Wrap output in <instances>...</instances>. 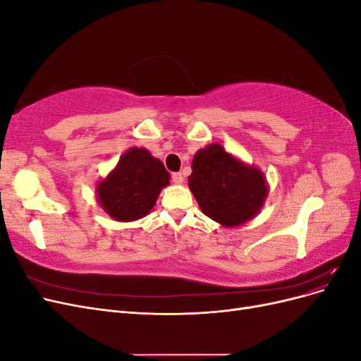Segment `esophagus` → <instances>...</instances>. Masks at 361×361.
<instances>
[{
    "mask_svg": "<svg viewBox=\"0 0 361 361\" xmlns=\"http://www.w3.org/2000/svg\"><path fill=\"white\" fill-rule=\"evenodd\" d=\"M171 179H173V182L176 183V185L183 183V176H182V173H173V174H171Z\"/></svg>",
    "mask_w": 361,
    "mask_h": 361,
    "instance_id": "esophagus-1",
    "label": "esophagus"
}]
</instances>
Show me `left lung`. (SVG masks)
I'll use <instances>...</instances> for the list:
<instances>
[{
	"instance_id": "left-lung-1",
	"label": "left lung",
	"mask_w": 361,
	"mask_h": 361,
	"mask_svg": "<svg viewBox=\"0 0 361 361\" xmlns=\"http://www.w3.org/2000/svg\"><path fill=\"white\" fill-rule=\"evenodd\" d=\"M188 187L202 212L224 227H238L260 212L268 183L260 169L228 154L218 143L197 150Z\"/></svg>"
}]
</instances>
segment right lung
I'll list each match as a JSON object with an SVG mask.
<instances>
[{"label":"right lung","mask_w":361,"mask_h":361,"mask_svg":"<svg viewBox=\"0 0 361 361\" xmlns=\"http://www.w3.org/2000/svg\"><path fill=\"white\" fill-rule=\"evenodd\" d=\"M170 183L164 164L145 147H130L117 166L96 185L97 203L105 214L120 223L146 216L158 195Z\"/></svg>","instance_id":"right-lung-1"}]
</instances>
